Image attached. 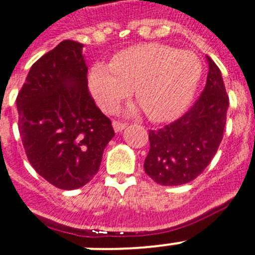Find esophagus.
<instances>
[{"label":"esophagus","instance_id":"34e87169","mask_svg":"<svg viewBox=\"0 0 255 255\" xmlns=\"http://www.w3.org/2000/svg\"><path fill=\"white\" fill-rule=\"evenodd\" d=\"M113 127H114V129H115V132H117V133H119V132H122L124 128L127 127V124L123 123V122L114 121L113 122Z\"/></svg>","mask_w":255,"mask_h":255}]
</instances>
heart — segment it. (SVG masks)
<instances>
[{
  "mask_svg": "<svg viewBox=\"0 0 255 255\" xmlns=\"http://www.w3.org/2000/svg\"><path fill=\"white\" fill-rule=\"evenodd\" d=\"M202 70L195 53L160 43L137 44L118 52L110 65L94 64L89 72V89L105 111H114L134 89L146 117L165 122L191 101Z\"/></svg>",
  "mask_w": 255,
  "mask_h": 255,
  "instance_id": "heart-1",
  "label": "heart"
}]
</instances>
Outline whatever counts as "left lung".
<instances>
[{
    "label": "left lung",
    "instance_id": "left-lung-1",
    "mask_svg": "<svg viewBox=\"0 0 255 255\" xmlns=\"http://www.w3.org/2000/svg\"><path fill=\"white\" fill-rule=\"evenodd\" d=\"M208 63L206 88L187 113L157 131H149L145 173L162 186L185 185L210 165L223 140L229 98L216 64Z\"/></svg>",
    "mask_w": 255,
    "mask_h": 255
}]
</instances>
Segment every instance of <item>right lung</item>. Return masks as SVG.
I'll list each match as a JSON object with an SVG mask.
<instances>
[{"label":"right lung","mask_w":255,"mask_h":255,"mask_svg":"<svg viewBox=\"0 0 255 255\" xmlns=\"http://www.w3.org/2000/svg\"><path fill=\"white\" fill-rule=\"evenodd\" d=\"M84 44L64 40L31 67L16 97L18 128L36 173L61 190L92 181L115 136L88 90Z\"/></svg>","instance_id":"add662e5"}]
</instances>
